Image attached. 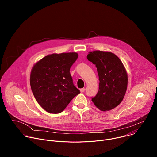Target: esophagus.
<instances>
[{
  "mask_svg": "<svg viewBox=\"0 0 157 157\" xmlns=\"http://www.w3.org/2000/svg\"><path fill=\"white\" fill-rule=\"evenodd\" d=\"M86 90V89L85 88H82V89H80V91H81V93H83V92H84V91Z\"/></svg>",
  "mask_w": 157,
  "mask_h": 157,
  "instance_id": "esophagus-1",
  "label": "esophagus"
}]
</instances>
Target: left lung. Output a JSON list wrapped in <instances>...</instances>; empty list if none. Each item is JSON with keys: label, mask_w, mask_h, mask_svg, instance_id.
<instances>
[{"label": "left lung", "mask_w": 157, "mask_h": 157, "mask_svg": "<svg viewBox=\"0 0 157 157\" xmlns=\"http://www.w3.org/2000/svg\"><path fill=\"white\" fill-rule=\"evenodd\" d=\"M87 58L96 65L99 79L98 92L92 101L102 111L115 108L122 101L127 87L122 61L114 53L102 51L89 52Z\"/></svg>", "instance_id": "1"}]
</instances>
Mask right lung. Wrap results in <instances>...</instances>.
I'll list each match as a JSON object with an SVG mask.
<instances>
[{"label": "right lung", "instance_id": "1", "mask_svg": "<svg viewBox=\"0 0 157 157\" xmlns=\"http://www.w3.org/2000/svg\"><path fill=\"white\" fill-rule=\"evenodd\" d=\"M78 57L76 53L47 55L31 71L30 86L40 106L53 114L60 113L80 91L74 85L70 70Z\"/></svg>", "mask_w": 157, "mask_h": 157}]
</instances>
